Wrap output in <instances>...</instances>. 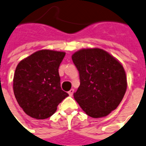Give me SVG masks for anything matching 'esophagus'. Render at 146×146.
I'll list each match as a JSON object with an SVG mask.
<instances>
[{
  "label": "esophagus",
  "instance_id": "esophagus-1",
  "mask_svg": "<svg viewBox=\"0 0 146 146\" xmlns=\"http://www.w3.org/2000/svg\"><path fill=\"white\" fill-rule=\"evenodd\" d=\"M74 89H72L71 90H69V91H68V95H69V96H73V93H74Z\"/></svg>",
  "mask_w": 146,
  "mask_h": 146
}]
</instances>
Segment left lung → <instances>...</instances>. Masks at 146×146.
I'll return each mask as SVG.
<instances>
[{
	"label": "left lung",
	"instance_id": "8db88e82",
	"mask_svg": "<svg viewBox=\"0 0 146 146\" xmlns=\"http://www.w3.org/2000/svg\"><path fill=\"white\" fill-rule=\"evenodd\" d=\"M72 58L80 82L74 98L82 110L90 117L101 118L116 109L127 89L121 63L100 48L81 49Z\"/></svg>",
	"mask_w": 146,
	"mask_h": 146
}]
</instances>
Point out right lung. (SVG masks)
I'll use <instances>...</instances> for the list:
<instances>
[{
  "label": "right lung",
  "instance_id": "add662e5",
  "mask_svg": "<svg viewBox=\"0 0 146 146\" xmlns=\"http://www.w3.org/2000/svg\"><path fill=\"white\" fill-rule=\"evenodd\" d=\"M66 53L41 50L19 62L13 78V91L19 106L36 119L50 117L68 96L60 86L59 66Z\"/></svg>",
  "mask_w": 146,
  "mask_h": 146
}]
</instances>
